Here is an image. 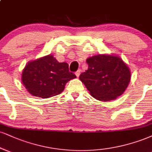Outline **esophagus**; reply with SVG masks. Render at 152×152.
I'll return each instance as SVG.
<instances>
[{"label": "esophagus", "instance_id": "obj_1", "mask_svg": "<svg viewBox=\"0 0 152 152\" xmlns=\"http://www.w3.org/2000/svg\"><path fill=\"white\" fill-rule=\"evenodd\" d=\"M80 74H81V69H78V70L76 71V72H75V74H76V76H77V77H78V76H79Z\"/></svg>", "mask_w": 152, "mask_h": 152}]
</instances>
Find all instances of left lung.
I'll list each match as a JSON object with an SVG mask.
<instances>
[{
  "label": "left lung",
  "mask_w": 152,
  "mask_h": 152,
  "mask_svg": "<svg viewBox=\"0 0 152 152\" xmlns=\"http://www.w3.org/2000/svg\"><path fill=\"white\" fill-rule=\"evenodd\" d=\"M86 63L88 70L81 74L79 78L94 98L106 102L123 94L131 74L121 58L99 54L87 58Z\"/></svg>",
  "instance_id": "1"
}]
</instances>
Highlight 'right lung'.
Wrapping results in <instances>:
<instances>
[{"instance_id": "right-lung-1", "label": "right lung", "mask_w": 152, "mask_h": 152, "mask_svg": "<svg viewBox=\"0 0 152 152\" xmlns=\"http://www.w3.org/2000/svg\"><path fill=\"white\" fill-rule=\"evenodd\" d=\"M75 78L68 64L59 63L52 55L29 62L22 74V81L28 92L42 98L60 94L66 83Z\"/></svg>"}]
</instances>
